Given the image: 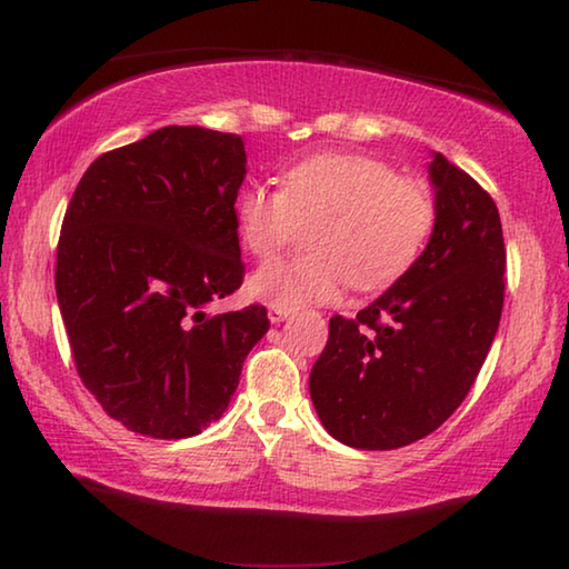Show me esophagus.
Returning <instances> with one entry per match:
<instances>
[{"instance_id": "obj_1", "label": "esophagus", "mask_w": 569, "mask_h": 569, "mask_svg": "<svg viewBox=\"0 0 569 569\" xmlns=\"http://www.w3.org/2000/svg\"><path fill=\"white\" fill-rule=\"evenodd\" d=\"M288 316H291V308H281V306L268 308V319H271V323H281L283 319H288Z\"/></svg>"}]
</instances>
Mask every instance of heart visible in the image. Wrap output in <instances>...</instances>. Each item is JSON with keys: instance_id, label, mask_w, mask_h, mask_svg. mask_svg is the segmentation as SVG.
Returning <instances> with one entry per match:
<instances>
[{"instance_id": "b5f03b06", "label": "heart", "mask_w": 569, "mask_h": 569, "mask_svg": "<svg viewBox=\"0 0 569 569\" xmlns=\"http://www.w3.org/2000/svg\"><path fill=\"white\" fill-rule=\"evenodd\" d=\"M437 203L423 180L359 152H319L281 176V190L246 186L236 198L240 243L258 261L276 258L311 228L301 261L268 263L248 291L281 308L331 303L346 283L373 293L407 276L427 248Z\"/></svg>"}]
</instances>
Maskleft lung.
I'll return each instance as SVG.
<instances>
[{"label":"left lung","mask_w":569,"mask_h":569,"mask_svg":"<svg viewBox=\"0 0 569 569\" xmlns=\"http://www.w3.org/2000/svg\"><path fill=\"white\" fill-rule=\"evenodd\" d=\"M437 223L411 271L333 316L308 389L329 435L389 451L439 429L475 387L505 306L507 250L489 192L437 152Z\"/></svg>","instance_id":"8db88e82"}]
</instances>
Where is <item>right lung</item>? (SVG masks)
Listing matches in <instances>:
<instances>
[{
	"instance_id": "add662e5",
	"label": "right lung",
	"mask_w": 569,
	"mask_h": 569,
	"mask_svg": "<svg viewBox=\"0 0 569 569\" xmlns=\"http://www.w3.org/2000/svg\"><path fill=\"white\" fill-rule=\"evenodd\" d=\"M240 134L170 124L92 162L57 243L54 288L77 373L108 417L186 439L226 411L266 306L208 316L238 291Z\"/></svg>"
}]
</instances>
